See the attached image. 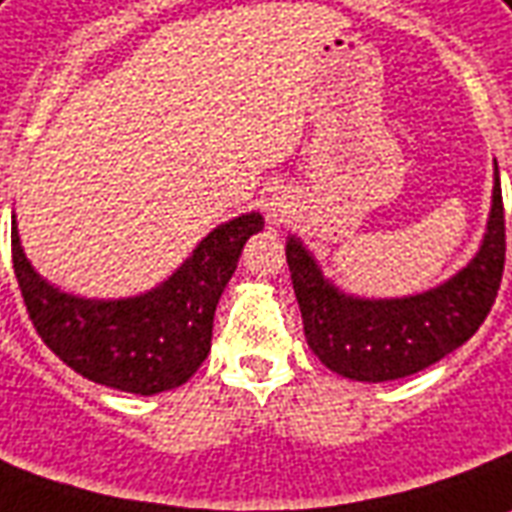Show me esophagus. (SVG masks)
<instances>
[{
  "mask_svg": "<svg viewBox=\"0 0 512 512\" xmlns=\"http://www.w3.org/2000/svg\"><path fill=\"white\" fill-rule=\"evenodd\" d=\"M266 213L271 224H282L285 216H288V207L282 205V202H277V199H271V202H266Z\"/></svg>",
  "mask_w": 512,
  "mask_h": 512,
  "instance_id": "1",
  "label": "esophagus"
}]
</instances>
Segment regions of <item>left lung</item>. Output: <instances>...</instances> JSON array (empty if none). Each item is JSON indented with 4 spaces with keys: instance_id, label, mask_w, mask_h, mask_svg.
Returning <instances> with one entry per match:
<instances>
[{
    "instance_id": "obj_1",
    "label": "left lung",
    "mask_w": 512,
    "mask_h": 512,
    "mask_svg": "<svg viewBox=\"0 0 512 512\" xmlns=\"http://www.w3.org/2000/svg\"><path fill=\"white\" fill-rule=\"evenodd\" d=\"M310 349L335 374L360 382L399 380L438 363L480 330L505 274V205L493 188L491 221L477 257L441 288L410 299L363 302L338 293L299 241L285 246Z\"/></svg>"
}]
</instances>
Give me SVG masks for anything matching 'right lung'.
I'll use <instances>...</instances> for the list:
<instances>
[{
	"mask_svg": "<svg viewBox=\"0 0 512 512\" xmlns=\"http://www.w3.org/2000/svg\"><path fill=\"white\" fill-rule=\"evenodd\" d=\"M260 230V213L221 224L160 288L119 302L77 299L46 285L24 257L16 221L10 249L21 299L41 341L85 380L152 396L188 382L205 363L221 291L249 235Z\"/></svg>",
	"mask_w": 512,
	"mask_h": 512,
	"instance_id": "obj_1",
	"label": "right lung"
}]
</instances>
